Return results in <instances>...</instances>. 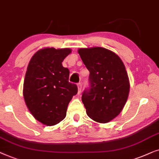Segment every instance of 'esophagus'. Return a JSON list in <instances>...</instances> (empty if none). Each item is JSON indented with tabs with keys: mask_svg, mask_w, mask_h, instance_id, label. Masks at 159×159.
Here are the masks:
<instances>
[{
	"mask_svg": "<svg viewBox=\"0 0 159 159\" xmlns=\"http://www.w3.org/2000/svg\"><path fill=\"white\" fill-rule=\"evenodd\" d=\"M81 89H82V84L81 83L78 84V94H80V93L81 92Z\"/></svg>",
	"mask_w": 159,
	"mask_h": 159,
	"instance_id": "esophagus-1",
	"label": "esophagus"
}]
</instances>
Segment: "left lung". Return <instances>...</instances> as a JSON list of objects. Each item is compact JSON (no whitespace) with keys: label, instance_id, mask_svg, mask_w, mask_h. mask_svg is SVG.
I'll return each instance as SVG.
<instances>
[{"label":"left lung","instance_id":"8db88e82","mask_svg":"<svg viewBox=\"0 0 159 159\" xmlns=\"http://www.w3.org/2000/svg\"><path fill=\"white\" fill-rule=\"evenodd\" d=\"M89 71L90 87L82 94L89 117L105 124L119 115L127 101L129 80L124 62L116 53L102 47L78 50Z\"/></svg>","mask_w":159,"mask_h":159}]
</instances>
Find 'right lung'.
Masks as SVG:
<instances>
[{
	"label": "right lung",
	"mask_w": 159,
	"mask_h": 159,
	"mask_svg": "<svg viewBox=\"0 0 159 159\" xmlns=\"http://www.w3.org/2000/svg\"><path fill=\"white\" fill-rule=\"evenodd\" d=\"M69 48H43L30 61L23 85V96L34 118L46 126L64 119L77 86L69 82L70 71L62 62L71 53Z\"/></svg>",
	"instance_id": "1"
}]
</instances>
